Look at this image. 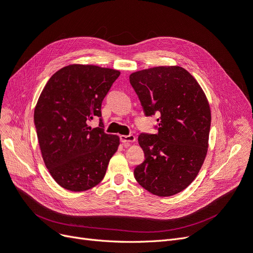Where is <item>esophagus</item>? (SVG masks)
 Listing matches in <instances>:
<instances>
[{
	"instance_id": "34e87169",
	"label": "esophagus",
	"mask_w": 253,
	"mask_h": 253,
	"mask_svg": "<svg viewBox=\"0 0 253 253\" xmlns=\"http://www.w3.org/2000/svg\"><path fill=\"white\" fill-rule=\"evenodd\" d=\"M120 140L122 143H124L126 145L133 143L135 141V136L133 134H129V135H120Z\"/></svg>"
}]
</instances>
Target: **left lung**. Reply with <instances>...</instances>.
Instances as JSON below:
<instances>
[{"label": "left lung", "mask_w": 253, "mask_h": 253, "mask_svg": "<svg viewBox=\"0 0 253 253\" xmlns=\"http://www.w3.org/2000/svg\"><path fill=\"white\" fill-rule=\"evenodd\" d=\"M129 81L145 115H159L157 134L138 135L145 161L134 168V177L152 194L174 195L192 183L206 158L211 123L207 97L180 66L140 70Z\"/></svg>", "instance_id": "obj_1"}]
</instances>
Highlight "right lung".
Returning a JSON list of instances; mask_svg holds the SVG:
<instances>
[{"label": "right lung", "instance_id": "add662e5", "mask_svg": "<svg viewBox=\"0 0 253 253\" xmlns=\"http://www.w3.org/2000/svg\"><path fill=\"white\" fill-rule=\"evenodd\" d=\"M120 71L73 64L49 79L35 109L41 152L54 181L70 191L99 184L118 150V135L104 131L102 102ZM99 127L88 126L95 117Z\"/></svg>", "mask_w": 253, "mask_h": 253}]
</instances>
